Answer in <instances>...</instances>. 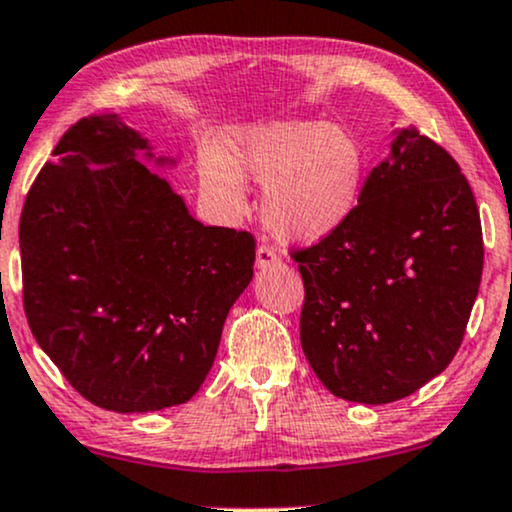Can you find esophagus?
Segmentation results:
<instances>
[{
  "instance_id": "34e87169",
  "label": "esophagus",
  "mask_w": 512,
  "mask_h": 512,
  "mask_svg": "<svg viewBox=\"0 0 512 512\" xmlns=\"http://www.w3.org/2000/svg\"><path fill=\"white\" fill-rule=\"evenodd\" d=\"M275 263H280V258H278V254H275L273 246H266V244L258 246V249H256V266L261 270H266L270 266H275Z\"/></svg>"
}]
</instances>
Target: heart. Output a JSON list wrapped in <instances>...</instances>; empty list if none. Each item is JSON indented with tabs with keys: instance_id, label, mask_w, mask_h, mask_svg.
Wrapping results in <instances>:
<instances>
[{
	"instance_id": "heart-1",
	"label": "heart",
	"mask_w": 512,
	"mask_h": 512,
	"mask_svg": "<svg viewBox=\"0 0 512 512\" xmlns=\"http://www.w3.org/2000/svg\"><path fill=\"white\" fill-rule=\"evenodd\" d=\"M364 174L359 143L321 122L234 126L222 150L206 148L198 160L210 206L234 215L244 208V182L266 186L263 222L290 242H318L345 225L362 196Z\"/></svg>"
}]
</instances>
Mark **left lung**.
Masks as SVG:
<instances>
[{
    "label": "left lung",
    "instance_id": "1",
    "mask_svg": "<svg viewBox=\"0 0 512 512\" xmlns=\"http://www.w3.org/2000/svg\"><path fill=\"white\" fill-rule=\"evenodd\" d=\"M292 258L314 374L342 400L386 405L453 362L482 282V220L458 162L402 129L345 225Z\"/></svg>",
    "mask_w": 512,
    "mask_h": 512
}]
</instances>
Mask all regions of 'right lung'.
<instances>
[{
    "label": "right lung",
    "instance_id": "1",
    "mask_svg": "<svg viewBox=\"0 0 512 512\" xmlns=\"http://www.w3.org/2000/svg\"><path fill=\"white\" fill-rule=\"evenodd\" d=\"M138 150L153 158L117 114L76 122L18 225L35 340L83 398L122 414L194 398L256 261L249 232L191 218Z\"/></svg>",
    "mask_w": 512,
    "mask_h": 512
}]
</instances>
